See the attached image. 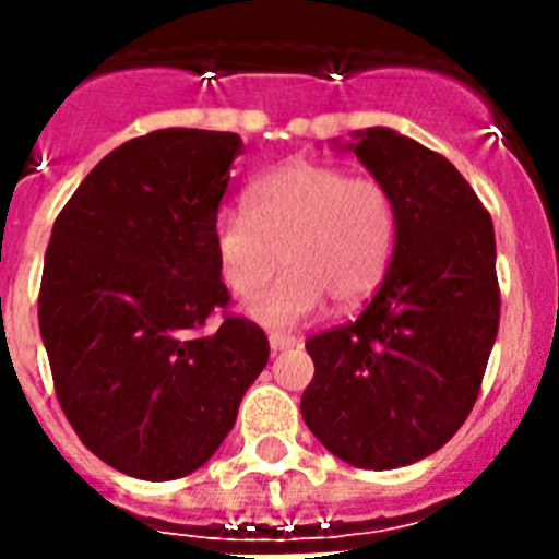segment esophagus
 <instances>
[{
  "label": "esophagus",
  "mask_w": 559,
  "mask_h": 559,
  "mask_svg": "<svg viewBox=\"0 0 559 559\" xmlns=\"http://www.w3.org/2000/svg\"><path fill=\"white\" fill-rule=\"evenodd\" d=\"M298 340L293 333H284V331H272L270 333V348L272 350H287V348H296Z\"/></svg>",
  "instance_id": "obj_1"
}]
</instances>
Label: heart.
Here are the masks:
<instances>
[{"label": "heart", "mask_w": 559, "mask_h": 559, "mask_svg": "<svg viewBox=\"0 0 559 559\" xmlns=\"http://www.w3.org/2000/svg\"><path fill=\"white\" fill-rule=\"evenodd\" d=\"M246 209L214 219V252L228 289L252 298L277 271L290 270L249 310L270 324H293L324 305L350 307L371 296L397 237L394 193L371 174L293 159L249 186Z\"/></svg>", "instance_id": "1"}]
</instances>
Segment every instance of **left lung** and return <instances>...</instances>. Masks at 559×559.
<instances>
[{"label": "left lung", "mask_w": 559, "mask_h": 559, "mask_svg": "<svg viewBox=\"0 0 559 559\" xmlns=\"http://www.w3.org/2000/svg\"><path fill=\"white\" fill-rule=\"evenodd\" d=\"M350 147L394 193L397 237L366 310L307 340L301 415L342 461L394 469L441 450L476 406L502 307L496 235L441 153L385 127Z\"/></svg>", "instance_id": "8db88e82"}]
</instances>
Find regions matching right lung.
I'll return each mask as SVG.
<instances>
[{
  "label": "right lung",
  "instance_id": "add662e5",
  "mask_svg": "<svg viewBox=\"0 0 559 559\" xmlns=\"http://www.w3.org/2000/svg\"><path fill=\"white\" fill-rule=\"evenodd\" d=\"M235 133L168 127L90 170L57 214L39 284V333L78 438L133 478L202 467L270 359L228 310L214 219Z\"/></svg>",
  "mask_w": 559,
  "mask_h": 559
}]
</instances>
